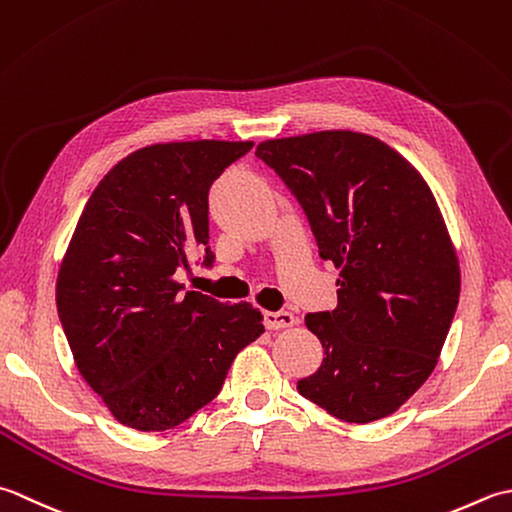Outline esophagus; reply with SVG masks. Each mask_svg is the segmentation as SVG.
<instances>
[{
	"mask_svg": "<svg viewBox=\"0 0 512 512\" xmlns=\"http://www.w3.org/2000/svg\"><path fill=\"white\" fill-rule=\"evenodd\" d=\"M296 322L294 314H289V311H267L265 314V325L267 329H285L291 327Z\"/></svg>",
	"mask_w": 512,
	"mask_h": 512,
	"instance_id": "1",
	"label": "esophagus"
}]
</instances>
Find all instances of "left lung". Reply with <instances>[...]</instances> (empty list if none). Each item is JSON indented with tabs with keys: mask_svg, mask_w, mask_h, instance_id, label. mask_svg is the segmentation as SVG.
Instances as JSON below:
<instances>
[{
	"mask_svg": "<svg viewBox=\"0 0 512 512\" xmlns=\"http://www.w3.org/2000/svg\"><path fill=\"white\" fill-rule=\"evenodd\" d=\"M256 156L340 269L336 309L305 318L325 358L298 393L344 422L391 415L433 373L460 302V263L431 187L387 143L351 130L263 141Z\"/></svg>",
	"mask_w": 512,
	"mask_h": 512,
	"instance_id": "1",
	"label": "left lung"
}]
</instances>
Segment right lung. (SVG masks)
Listing matches in <instances>:
<instances>
[{
	"label": "right lung",
	"instance_id": "1",
	"mask_svg": "<svg viewBox=\"0 0 512 512\" xmlns=\"http://www.w3.org/2000/svg\"><path fill=\"white\" fill-rule=\"evenodd\" d=\"M252 141L156 143L121 159L88 198L61 260L57 311L83 380L123 426L168 431L223 389L263 314L174 280L210 249L212 183Z\"/></svg>",
	"mask_w": 512,
	"mask_h": 512
}]
</instances>
